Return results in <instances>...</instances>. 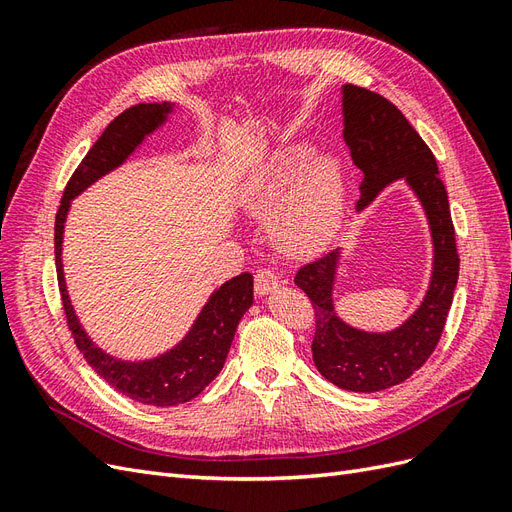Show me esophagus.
<instances>
[{
    "mask_svg": "<svg viewBox=\"0 0 512 512\" xmlns=\"http://www.w3.org/2000/svg\"><path fill=\"white\" fill-rule=\"evenodd\" d=\"M277 286H280V277L269 267H262L254 275V290L258 297H265V294L273 292Z\"/></svg>",
    "mask_w": 512,
    "mask_h": 512,
    "instance_id": "34e87169",
    "label": "esophagus"
}]
</instances>
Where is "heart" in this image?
Returning a JSON list of instances; mask_svg holds the SVG:
<instances>
[{
	"label": "heart",
	"mask_w": 512,
	"mask_h": 512,
	"mask_svg": "<svg viewBox=\"0 0 512 512\" xmlns=\"http://www.w3.org/2000/svg\"><path fill=\"white\" fill-rule=\"evenodd\" d=\"M305 158L307 149L303 147L282 153L258 183L252 198L254 207L262 213H275L284 203L275 222V237L286 252L299 256L314 254L333 239L342 224L346 200L339 162L331 156H320L301 169ZM290 184L293 192L288 195Z\"/></svg>",
	"instance_id": "heart-1"
}]
</instances>
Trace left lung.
<instances>
[{
    "label": "left lung",
    "mask_w": 512,
    "mask_h": 512,
    "mask_svg": "<svg viewBox=\"0 0 512 512\" xmlns=\"http://www.w3.org/2000/svg\"><path fill=\"white\" fill-rule=\"evenodd\" d=\"M344 138L352 162L363 170L356 207H365L386 183L404 177L427 211L436 247L423 305L391 333L356 331L335 316L331 290L337 252L305 262L294 275V284L314 307L312 354L320 374L339 389L376 393L408 380L436 350L453 303L459 254L436 158L404 113L376 91L344 85Z\"/></svg>",
    "instance_id": "left-lung-1"
}]
</instances>
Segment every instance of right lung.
Listing matches in <instances>:
<instances>
[{
	"mask_svg": "<svg viewBox=\"0 0 512 512\" xmlns=\"http://www.w3.org/2000/svg\"><path fill=\"white\" fill-rule=\"evenodd\" d=\"M168 111L170 106L166 102L136 104L108 123V128L102 132L96 145L87 151V156L68 179L55 215L57 284L68 329L74 337L76 348L83 352L91 369L111 384L113 389L134 401H141V404L160 408L185 404V401L194 399L220 374L232 337H235L237 324L254 301L252 273L232 277V280L215 290L203 312H200L192 331L175 350L153 361L123 363L91 344L74 316L64 284V271H61V237H64V222L70 200L76 194H81L87 185L126 160L134 147L143 141L145 134L160 126Z\"/></svg>",
	"mask_w": 512,
	"mask_h": 512,
	"instance_id": "add662e5",
	"label": "right lung"
}]
</instances>
